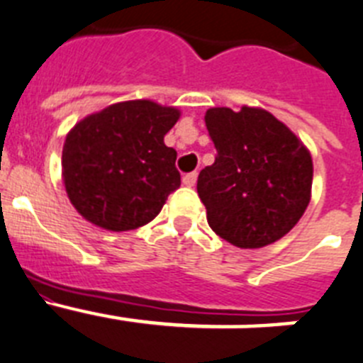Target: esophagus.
I'll list each match as a JSON object with an SVG mask.
<instances>
[{
	"label": "esophagus",
	"instance_id": "obj_1",
	"mask_svg": "<svg viewBox=\"0 0 363 363\" xmlns=\"http://www.w3.org/2000/svg\"><path fill=\"white\" fill-rule=\"evenodd\" d=\"M195 182H197V172H191V173H186L184 177H182V184L184 186H195Z\"/></svg>",
	"mask_w": 363,
	"mask_h": 363
}]
</instances>
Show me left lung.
Returning a JSON list of instances; mask_svg holds the SVG:
<instances>
[{"label":"left lung","instance_id":"obj_1","mask_svg":"<svg viewBox=\"0 0 363 363\" xmlns=\"http://www.w3.org/2000/svg\"><path fill=\"white\" fill-rule=\"evenodd\" d=\"M204 122L217 150L197 179L210 228L239 248L267 247L289 234L313 188L303 143L259 107H210Z\"/></svg>","mask_w":363,"mask_h":363}]
</instances>
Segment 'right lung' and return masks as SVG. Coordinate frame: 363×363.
<instances>
[{"label":"right lung","instance_id":"right-lung-1","mask_svg":"<svg viewBox=\"0 0 363 363\" xmlns=\"http://www.w3.org/2000/svg\"><path fill=\"white\" fill-rule=\"evenodd\" d=\"M177 107L128 100L86 116L65 137L62 177L71 204L104 230L147 225L181 186L177 151L164 135L179 121Z\"/></svg>","mask_w":363,"mask_h":363}]
</instances>
